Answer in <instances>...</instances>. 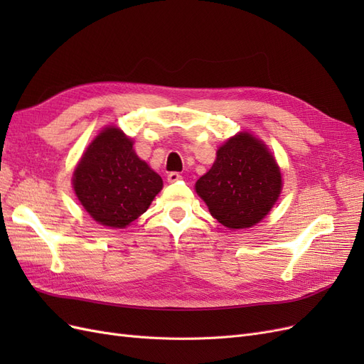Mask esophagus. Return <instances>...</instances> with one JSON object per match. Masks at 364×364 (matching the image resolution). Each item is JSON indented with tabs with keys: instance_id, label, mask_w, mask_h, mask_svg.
<instances>
[{
	"instance_id": "1",
	"label": "esophagus",
	"mask_w": 364,
	"mask_h": 364,
	"mask_svg": "<svg viewBox=\"0 0 364 364\" xmlns=\"http://www.w3.org/2000/svg\"><path fill=\"white\" fill-rule=\"evenodd\" d=\"M182 179V176L179 174V173H176V171H171V173H168V176H167V181L170 182V183H176V182H179Z\"/></svg>"
}]
</instances>
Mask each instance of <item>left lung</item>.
Segmentation results:
<instances>
[{
  "mask_svg": "<svg viewBox=\"0 0 364 364\" xmlns=\"http://www.w3.org/2000/svg\"><path fill=\"white\" fill-rule=\"evenodd\" d=\"M281 171L272 153L247 132L229 138L217 159L196 182L209 213L229 229L257 225L278 200Z\"/></svg>",
  "mask_w": 364,
  "mask_h": 364,
  "instance_id": "8db88e82",
  "label": "left lung"
}]
</instances>
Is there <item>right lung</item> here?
Returning <instances> with one entry per match:
<instances>
[{"instance_id": "1", "label": "right lung", "mask_w": 364, "mask_h": 364, "mask_svg": "<svg viewBox=\"0 0 364 364\" xmlns=\"http://www.w3.org/2000/svg\"><path fill=\"white\" fill-rule=\"evenodd\" d=\"M77 199L95 222L123 229L144 214L162 179L134 151V142L107 127L91 142L74 171Z\"/></svg>"}]
</instances>
